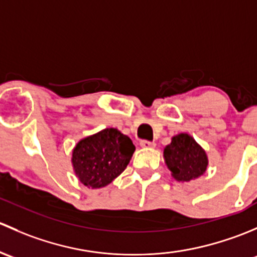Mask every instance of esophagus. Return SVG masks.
<instances>
[{
  "mask_svg": "<svg viewBox=\"0 0 257 257\" xmlns=\"http://www.w3.org/2000/svg\"><path fill=\"white\" fill-rule=\"evenodd\" d=\"M140 146L144 148H152L156 146L155 142H150V141H141L140 142Z\"/></svg>",
  "mask_w": 257,
  "mask_h": 257,
  "instance_id": "obj_1",
  "label": "esophagus"
}]
</instances>
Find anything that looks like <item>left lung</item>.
<instances>
[{
    "mask_svg": "<svg viewBox=\"0 0 257 257\" xmlns=\"http://www.w3.org/2000/svg\"><path fill=\"white\" fill-rule=\"evenodd\" d=\"M163 158L172 177L182 183L202 177L209 163L204 148L184 132L172 137L163 150Z\"/></svg>",
    "mask_w": 257,
    "mask_h": 257,
    "instance_id": "8db88e82",
    "label": "left lung"
}]
</instances>
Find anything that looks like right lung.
<instances>
[{
  "instance_id": "obj_1",
  "label": "right lung",
  "mask_w": 257,
  "mask_h": 257,
  "mask_svg": "<svg viewBox=\"0 0 257 257\" xmlns=\"http://www.w3.org/2000/svg\"><path fill=\"white\" fill-rule=\"evenodd\" d=\"M135 150L128 136L117 128H104L75 145L71 166L81 184L97 189L106 187L125 171Z\"/></svg>"
}]
</instances>
